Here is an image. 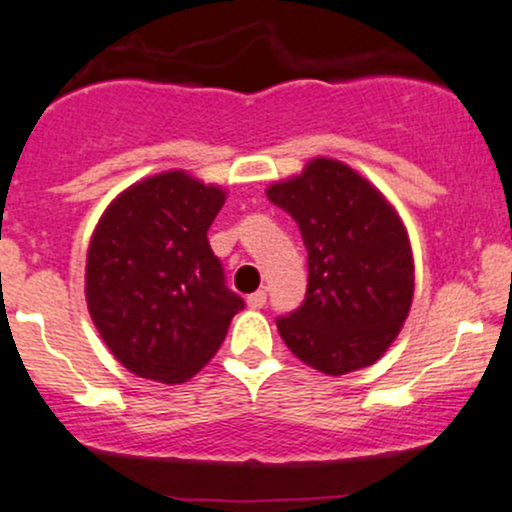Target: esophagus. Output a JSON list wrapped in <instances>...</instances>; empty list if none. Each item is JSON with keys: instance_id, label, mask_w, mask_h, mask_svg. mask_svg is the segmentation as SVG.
I'll return each mask as SVG.
<instances>
[{"instance_id": "esophagus-1", "label": "esophagus", "mask_w": 512, "mask_h": 512, "mask_svg": "<svg viewBox=\"0 0 512 512\" xmlns=\"http://www.w3.org/2000/svg\"><path fill=\"white\" fill-rule=\"evenodd\" d=\"M264 303H267V293H264V291H255V293H250V296H248L250 308L260 310V308H264Z\"/></svg>"}]
</instances>
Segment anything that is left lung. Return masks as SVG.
Listing matches in <instances>:
<instances>
[{"mask_svg":"<svg viewBox=\"0 0 512 512\" xmlns=\"http://www.w3.org/2000/svg\"><path fill=\"white\" fill-rule=\"evenodd\" d=\"M267 197L296 219L308 250L305 301L276 320L284 344L325 375L373 366L414 298V255L397 209L358 170L325 156L269 185Z\"/></svg>","mask_w":512,"mask_h":512,"instance_id":"obj_1","label":"left lung"}]
</instances>
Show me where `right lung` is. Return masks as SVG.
I'll use <instances>...</instances> for the list:
<instances>
[{
    "label": "right lung",
    "mask_w": 512,
    "mask_h": 512,
    "mask_svg": "<svg viewBox=\"0 0 512 512\" xmlns=\"http://www.w3.org/2000/svg\"><path fill=\"white\" fill-rule=\"evenodd\" d=\"M223 202V187L163 170L122 190L98 219L86 252L88 313L139 378L190 380L243 310L207 240Z\"/></svg>",
    "instance_id": "1"
}]
</instances>
